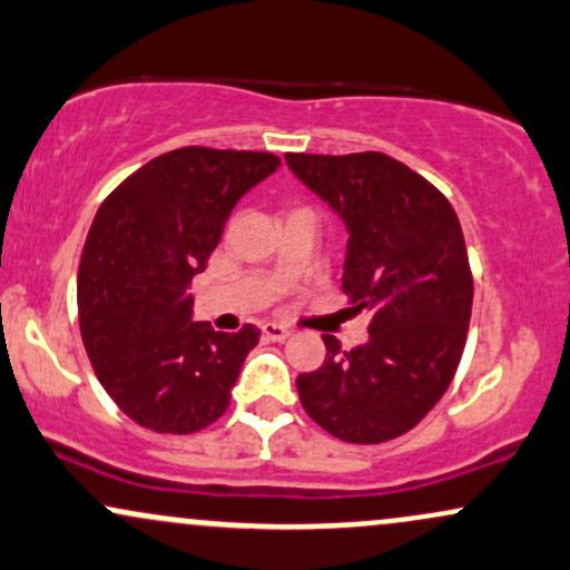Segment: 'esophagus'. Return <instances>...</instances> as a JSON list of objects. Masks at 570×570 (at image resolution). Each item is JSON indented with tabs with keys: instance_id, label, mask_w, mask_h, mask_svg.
<instances>
[{
	"instance_id": "esophagus-1",
	"label": "esophagus",
	"mask_w": 570,
	"mask_h": 570,
	"mask_svg": "<svg viewBox=\"0 0 570 570\" xmlns=\"http://www.w3.org/2000/svg\"><path fill=\"white\" fill-rule=\"evenodd\" d=\"M289 335H292V332L286 330L284 324H276V322L263 324V337L265 340H273V343H281V340H286Z\"/></svg>"
}]
</instances>
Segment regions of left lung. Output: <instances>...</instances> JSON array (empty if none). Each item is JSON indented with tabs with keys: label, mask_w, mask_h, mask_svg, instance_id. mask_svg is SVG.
<instances>
[{
	"label": "left lung",
	"mask_w": 570,
	"mask_h": 570,
	"mask_svg": "<svg viewBox=\"0 0 570 570\" xmlns=\"http://www.w3.org/2000/svg\"><path fill=\"white\" fill-rule=\"evenodd\" d=\"M286 163L348 227L343 292L370 311V340L297 377L307 415L337 440L381 444L407 434L444 396L461 364L474 278L461 222L444 195L383 153L305 155Z\"/></svg>",
	"instance_id": "left-lung-1"
}]
</instances>
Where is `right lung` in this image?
Masks as SVG:
<instances>
[{
    "instance_id": "add662e5",
    "label": "right lung",
    "mask_w": 570,
    "mask_h": 570,
    "mask_svg": "<svg viewBox=\"0 0 570 570\" xmlns=\"http://www.w3.org/2000/svg\"><path fill=\"white\" fill-rule=\"evenodd\" d=\"M278 166L273 153L181 147L98 206L77 273L80 332L98 383L139 426L195 434L225 415L259 330L193 322L187 289L240 195Z\"/></svg>"
}]
</instances>
